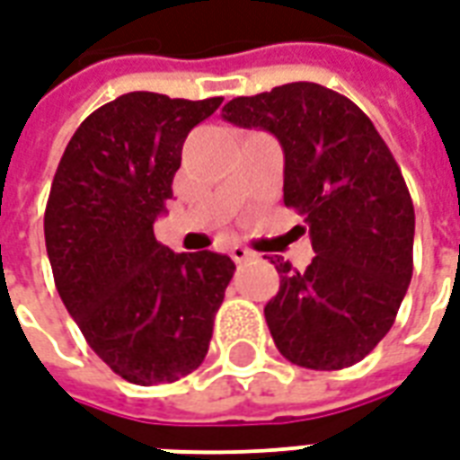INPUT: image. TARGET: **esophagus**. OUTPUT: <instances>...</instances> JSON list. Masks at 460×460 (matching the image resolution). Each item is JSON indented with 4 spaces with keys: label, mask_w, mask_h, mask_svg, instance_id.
<instances>
[{
    "label": "esophagus",
    "mask_w": 460,
    "mask_h": 460,
    "mask_svg": "<svg viewBox=\"0 0 460 460\" xmlns=\"http://www.w3.org/2000/svg\"><path fill=\"white\" fill-rule=\"evenodd\" d=\"M230 257H233L234 264H244L252 260L254 252H250V250H247V247H243V244H233V247H230Z\"/></svg>",
    "instance_id": "obj_1"
}]
</instances>
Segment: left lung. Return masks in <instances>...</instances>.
I'll list each match as a JSON object with an SVG mask.
<instances>
[{
  "mask_svg": "<svg viewBox=\"0 0 460 460\" xmlns=\"http://www.w3.org/2000/svg\"><path fill=\"white\" fill-rule=\"evenodd\" d=\"M223 119L267 129L284 149V206L299 210L314 260L281 257L264 318L289 363L343 370L360 363L397 318L411 281L414 206L397 161L353 100L318 83L234 97Z\"/></svg>",
  "mask_w": 460,
  "mask_h": 460,
  "instance_id": "1",
  "label": "left lung"
}]
</instances>
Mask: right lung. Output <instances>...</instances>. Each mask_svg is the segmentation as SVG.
Instances as JSON below:
<instances>
[{
	"label": "right lung",
	"instance_id": "right-lung-1",
	"mask_svg": "<svg viewBox=\"0 0 460 460\" xmlns=\"http://www.w3.org/2000/svg\"><path fill=\"white\" fill-rule=\"evenodd\" d=\"M220 102L119 95L83 119L53 176L43 233L56 289L97 358L142 387L203 363L233 279L227 254H176L154 237L183 142Z\"/></svg>",
	"mask_w": 460,
	"mask_h": 460
}]
</instances>
